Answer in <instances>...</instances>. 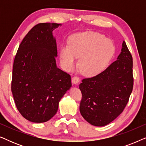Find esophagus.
<instances>
[{
	"instance_id": "obj_1",
	"label": "esophagus",
	"mask_w": 146,
	"mask_h": 146,
	"mask_svg": "<svg viewBox=\"0 0 146 146\" xmlns=\"http://www.w3.org/2000/svg\"><path fill=\"white\" fill-rule=\"evenodd\" d=\"M72 82L73 84H76L80 82V78L78 77V76H73L72 78Z\"/></svg>"
}]
</instances>
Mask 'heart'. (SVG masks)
Listing matches in <instances>:
<instances>
[{"label": "heart", "mask_w": 146, "mask_h": 146, "mask_svg": "<svg viewBox=\"0 0 146 146\" xmlns=\"http://www.w3.org/2000/svg\"><path fill=\"white\" fill-rule=\"evenodd\" d=\"M115 52L111 40L104 35L92 31L72 35L68 46L63 45L60 49V57L64 67L68 71L77 66L84 75L94 76L101 73L112 58Z\"/></svg>", "instance_id": "1"}]
</instances>
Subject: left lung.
<instances>
[{"label": "left lung", "instance_id": "1", "mask_svg": "<svg viewBox=\"0 0 146 146\" xmlns=\"http://www.w3.org/2000/svg\"><path fill=\"white\" fill-rule=\"evenodd\" d=\"M133 59L125 41L117 60L99 74L82 80L80 111L88 122L104 126L122 112L133 86Z\"/></svg>", "mask_w": 146, "mask_h": 146}]
</instances>
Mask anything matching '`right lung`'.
Masks as SVG:
<instances>
[{
    "mask_svg": "<svg viewBox=\"0 0 146 146\" xmlns=\"http://www.w3.org/2000/svg\"><path fill=\"white\" fill-rule=\"evenodd\" d=\"M61 24L39 23L20 44L13 64L11 91L21 114L35 123L48 121L70 88V75L56 66L52 31Z\"/></svg>",
    "mask_w": 146,
    "mask_h": 146,
    "instance_id": "right-lung-1",
    "label": "right lung"
}]
</instances>
